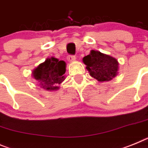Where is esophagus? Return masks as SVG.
<instances>
[{"label": "esophagus", "instance_id": "34e87169", "mask_svg": "<svg viewBox=\"0 0 148 148\" xmlns=\"http://www.w3.org/2000/svg\"><path fill=\"white\" fill-rule=\"evenodd\" d=\"M67 60L69 62L74 61V60H75V55H68Z\"/></svg>", "mask_w": 148, "mask_h": 148}]
</instances>
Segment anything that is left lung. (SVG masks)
I'll use <instances>...</instances> for the list:
<instances>
[{"mask_svg": "<svg viewBox=\"0 0 148 148\" xmlns=\"http://www.w3.org/2000/svg\"><path fill=\"white\" fill-rule=\"evenodd\" d=\"M83 62L90 76L99 82L112 80L117 74L119 64L117 59L100 51L92 50L83 58Z\"/></svg>", "mask_w": 148, "mask_h": 148, "instance_id": "1", "label": "left lung"}]
</instances>
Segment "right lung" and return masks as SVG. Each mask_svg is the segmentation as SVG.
<instances>
[{"label": "right lung", "instance_id": "right-lung-1", "mask_svg": "<svg viewBox=\"0 0 148 148\" xmlns=\"http://www.w3.org/2000/svg\"><path fill=\"white\" fill-rule=\"evenodd\" d=\"M65 72V62L51 57L33 71V77L43 89L56 90L59 88L58 85L64 80Z\"/></svg>", "mask_w": 148, "mask_h": 148}]
</instances>
